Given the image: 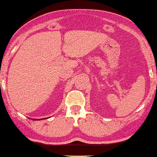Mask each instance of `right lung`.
<instances>
[{"label":"right lung","mask_w":157,"mask_h":157,"mask_svg":"<svg viewBox=\"0 0 157 157\" xmlns=\"http://www.w3.org/2000/svg\"><path fill=\"white\" fill-rule=\"evenodd\" d=\"M35 120H40V119H35Z\"/></svg>","instance_id":"add662e5"}]
</instances>
